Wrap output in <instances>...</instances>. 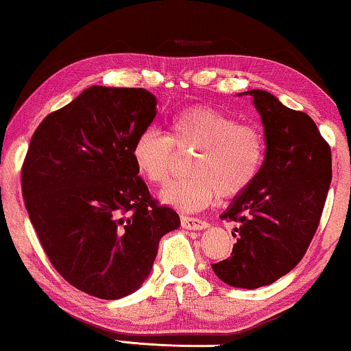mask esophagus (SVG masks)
<instances>
[{"label": "esophagus", "mask_w": 351, "mask_h": 351, "mask_svg": "<svg viewBox=\"0 0 351 351\" xmlns=\"http://www.w3.org/2000/svg\"><path fill=\"white\" fill-rule=\"evenodd\" d=\"M180 220H182V227L186 230H203L208 227V223H206L204 220H199L196 217H189V215H182Z\"/></svg>", "instance_id": "1"}]
</instances>
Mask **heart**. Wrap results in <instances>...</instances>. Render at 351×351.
<instances>
[{
  "label": "heart",
  "instance_id": "obj_1",
  "mask_svg": "<svg viewBox=\"0 0 351 351\" xmlns=\"http://www.w3.org/2000/svg\"><path fill=\"white\" fill-rule=\"evenodd\" d=\"M193 150L186 161L190 176L172 182L161 198L176 208L196 210L215 196L232 198L247 189L261 171L265 142L261 131L219 110L195 105L172 114L167 134L147 129L136 138L132 158L138 172L153 185L169 179L176 152Z\"/></svg>",
  "mask_w": 351,
  "mask_h": 351
}]
</instances>
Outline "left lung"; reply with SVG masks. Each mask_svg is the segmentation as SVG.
I'll return each instance as SVG.
<instances>
[{"label":"left lung","instance_id":"left-lung-1","mask_svg":"<svg viewBox=\"0 0 351 351\" xmlns=\"http://www.w3.org/2000/svg\"><path fill=\"white\" fill-rule=\"evenodd\" d=\"M251 95L265 134V160L251 185L220 215L232 220V257L213 263L223 282L243 289L271 285L305 256L318 228L332 179L328 142L313 119L267 90ZM241 94V95H243Z\"/></svg>","mask_w":351,"mask_h":351}]
</instances>
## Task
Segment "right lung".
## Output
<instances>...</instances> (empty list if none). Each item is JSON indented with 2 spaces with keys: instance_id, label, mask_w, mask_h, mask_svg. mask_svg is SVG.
Listing matches in <instances>:
<instances>
[{
  "instance_id": "add662e5",
  "label": "right lung",
  "mask_w": 351,
  "mask_h": 351,
  "mask_svg": "<svg viewBox=\"0 0 351 351\" xmlns=\"http://www.w3.org/2000/svg\"><path fill=\"white\" fill-rule=\"evenodd\" d=\"M156 117L145 89L90 86L43 119L22 166V195L46 256L76 289L105 300L132 294L158 244L179 228L138 177L136 138Z\"/></svg>"
}]
</instances>
